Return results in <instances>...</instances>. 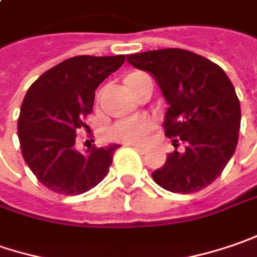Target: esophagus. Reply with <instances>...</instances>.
I'll use <instances>...</instances> for the list:
<instances>
[{"label": "esophagus", "instance_id": "obj_1", "mask_svg": "<svg viewBox=\"0 0 257 257\" xmlns=\"http://www.w3.org/2000/svg\"><path fill=\"white\" fill-rule=\"evenodd\" d=\"M129 147H132L134 150H137L140 154H147L148 152V150L145 148V147H141V145H137V144H128Z\"/></svg>", "mask_w": 257, "mask_h": 257}]
</instances>
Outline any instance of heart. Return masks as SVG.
<instances>
[{
    "instance_id": "heart-1",
    "label": "heart",
    "mask_w": 257,
    "mask_h": 257,
    "mask_svg": "<svg viewBox=\"0 0 257 257\" xmlns=\"http://www.w3.org/2000/svg\"><path fill=\"white\" fill-rule=\"evenodd\" d=\"M154 123L147 116L123 117L109 129V137L125 144H141L150 137Z\"/></svg>"
}]
</instances>
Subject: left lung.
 <instances>
[{"instance_id": "left-lung-1", "label": "left lung", "mask_w": 257, "mask_h": 257, "mask_svg": "<svg viewBox=\"0 0 257 257\" xmlns=\"http://www.w3.org/2000/svg\"><path fill=\"white\" fill-rule=\"evenodd\" d=\"M134 67L155 79L167 102L165 135L184 144L152 173L167 191L190 194L210 185L233 157L240 129V103L224 70L208 59L181 49L126 56Z\"/></svg>"}]
</instances>
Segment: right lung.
I'll return each mask as SVG.
<instances>
[{"label": "right lung", "mask_w": 257, "mask_h": 257, "mask_svg": "<svg viewBox=\"0 0 257 257\" xmlns=\"http://www.w3.org/2000/svg\"><path fill=\"white\" fill-rule=\"evenodd\" d=\"M125 56H77L43 73L30 86L18 117L20 147L41 184L64 195L83 194L106 177L115 151L109 144L79 152L76 132L93 109L95 90Z\"/></svg>", "instance_id": "add662e5"}]
</instances>
